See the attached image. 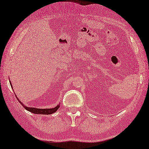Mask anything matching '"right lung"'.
Here are the masks:
<instances>
[{"mask_svg":"<svg viewBox=\"0 0 149 149\" xmlns=\"http://www.w3.org/2000/svg\"><path fill=\"white\" fill-rule=\"evenodd\" d=\"M10 86H12V84L11 83L10 81ZM17 99L18 100V101L20 102V104L22 105V106L24 107L25 109H26L27 111H30L32 113H34V114H52L54 113V112H56L57 110L60 107V104L57 105V106L54 107V108H51V109H37V108H35V107H26L24 105H23V104L21 102V101L17 99V97H16Z\"/></svg>","mask_w":149,"mask_h":149,"instance_id":"obj_1","label":"right lung"}]
</instances>
